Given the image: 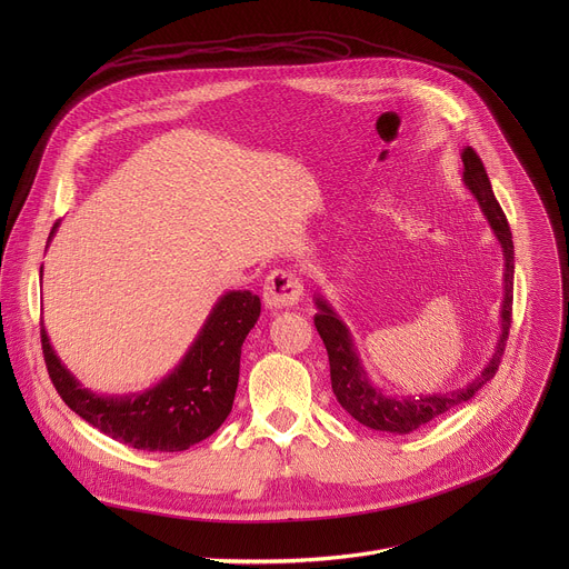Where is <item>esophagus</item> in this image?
Here are the masks:
<instances>
[{"label":"esophagus","instance_id":"34e87169","mask_svg":"<svg viewBox=\"0 0 569 569\" xmlns=\"http://www.w3.org/2000/svg\"><path fill=\"white\" fill-rule=\"evenodd\" d=\"M303 286L290 270H274L263 286V301L268 308H292L299 303Z\"/></svg>","mask_w":569,"mask_h":569}]
</instances>
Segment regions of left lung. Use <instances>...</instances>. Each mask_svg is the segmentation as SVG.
<instances>
[{"mask_svg": "<svg viewBox=\"0 0 569 569\" xmlns=\"http://www.w3.org/2000/svg\"><path fill=\"white\" fill-rule=\"evenodd\" d=\"M463 161V184L477 200L481 213L489 220L498 242L502 246L505 254V299L500 308V338L496 345V353L486 367L468 382L452 391H437V393H419V396H387L380 387L369 380L365 371L358 349L353 345V336L349 331L342 317L329 303V299L321 292L315 295V329L327 347L329 362H331V385L333 393L342 408L362 426L389 432V435H410L421 426L435 421L437 417L459 408L461 402L470 400L486 382H489L498 365L505 356V345L511 329V306H513V240L507 216L496 200L493 187L486 169L481 164L479 154L468 146L461 150Z\"/></svg>", "mask_w": 569, "mask_h": 569, "instance_id": "obj_1", "label": "left lung"}]
</instances>
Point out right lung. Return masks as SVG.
I'll use <instances>...</instances> for the list:
<instances>
[{
	"instance_id": "1",
	"label": "right lung",
	"mask_w": 569,
	"mask_h": 569,
	"mask_svg": "<svg viewBox=\"0 0 569 569\" xmlns=\"http://www.w3.org/2000/svg\"><path fill=\"white\" fill-rule=\"evenodd\" d=\"M56 229L58 222L49 240ZM259 315L261 299L250 290L224 292L180 365L154 387L123 396L97 393L80 385L56 356L44 323H40V338L47 371L69 410L130 448L180 452L211 437L229 417L238 387L240 347Z\"/></svg>"
}]
</instances>
